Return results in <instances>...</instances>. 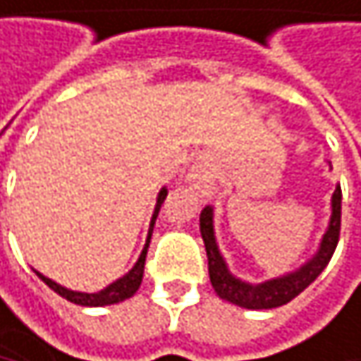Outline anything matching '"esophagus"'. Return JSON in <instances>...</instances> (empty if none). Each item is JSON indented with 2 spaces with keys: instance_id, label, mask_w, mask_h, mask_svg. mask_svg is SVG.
<instances>
[{
  "instance_id": "1",
  "label": "esophagus",
  "mask_w": 361,
  "mask_h": 361,
  "mask_svg": "<svg viewBox=\"0 0 361 361\" xmlns=\"http://www.w3.org/2000/svg\"><path fill=\"white\" fill-rule=\"evenodd\" d=\"M190 179H192L195 188H197L201 195H212V190H214V179H212V171H209L205 164L195 166Z\"/></svg>"
}]
</instances>
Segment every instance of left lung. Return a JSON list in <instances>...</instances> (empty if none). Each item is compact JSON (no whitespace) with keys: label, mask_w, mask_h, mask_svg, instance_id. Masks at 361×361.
Listing matches in <instances>:
<instances>
[{"label":"left lung","mask_w":361,"mask_h":361,"mask_svg":"<svg viewBox=\"0 0 361 361\" xmlns=\"http://www.w3.org/2000/svg\"><path fill=\"white\" fill-rule=\"evenodd\" d=\"M341 201H343V190L338 186L331 195L329 228L321 240L319 252L306 265H302L298 271L261 282V285H248V282L235 278L226 269V263H224V259L216 246V238H214V212H212V207H205L201 212L199 222H201V238H203L205 252H207V267H209V280H212L214 291L231 304L242 306V308H252V310L278 308L282 304L291 302L293 298H298L310 282L317 280V276L325 269L334 250H336V244L341 238Z\"/></svg>","instance_id":"1"}]
</instances>
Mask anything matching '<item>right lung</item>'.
<instances>
[{
  "label": "right lung",
  "instance_id": "right-lung-1",
  "mask_svg": "<svg viewBox=\"0 0 361 361\" xmlns=\"http://www.w3.org/2000/svg\"><path fill=\"white\" fill-rule=\"evenodd\" d=\"M164 199H166V188H162L160 195H158V203H156V209H154V216H152V224H149V233H147V244H145V248H143L139 261L135 263V267H133L130 271H128L123 278L115 280L113 285H109L106 289H102V291H98V293H79V291H70V289L57 285V282H53L51 278H47V276H42V274H38V271H36V274L47 282V285H49L55 293H59V295L66 298L68 302L79 304V306H109V304H117V302H123V300H128V298H133V295L139 291V287H141L143 269H145V257H147V248H149V240H152L154 222H156V218H158V212H160V205H162Z\"/></svg>",
  "mask_w": 361,
  "mask_h": 361
}]
</instances>
